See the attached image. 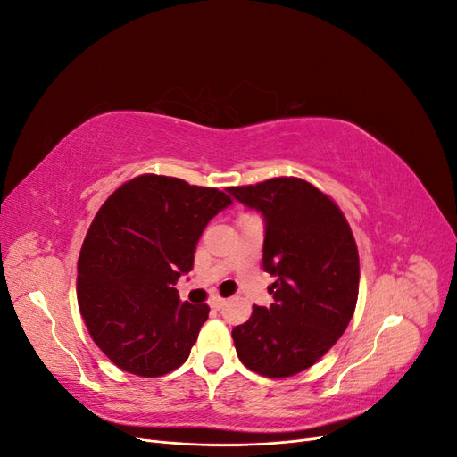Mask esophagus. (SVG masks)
<instances>
[{
    "mask_svg": "<svg viewBox=\"0 0 457 457\" xmlns=\"http://www.w3.org/2000/svg\"><path fill=\"white\" fill-rule=\"evenodd\" d=\"M225 299L223 297H219V295H212L210 297V307L212 309H215V311H220V309H223L225 307Z\"/></svg>",
    "mask_w": 457,
    "mask_h": 457,
    "instance_id": "34e87169",
    "label": "esophagus"
}]
</instances>
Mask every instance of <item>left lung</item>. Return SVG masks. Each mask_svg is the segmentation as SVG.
Segmentation results:
<instances>
[{
    "label": "left lung",
    "mask_w": 457,
    "mask_h": 457,
    "mask_svg": "<svg viewBox=\"0 0 457 457\" xmlns=\"http://www.w3.org/2000/svg\"><path fill=\"white\" fill-rule=\"evenodd\" d=\"M265 220L262 269L274 303L253 307L232 329L245 368L289 378L311 368L347 329L358 299L361 262L347 219L324 192L295 177L228 188Z\"/></svg>",
    "instance_id": "obj_1"
}]
</instances>
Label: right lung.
Here are the masks:
<instances>
[{"mask_svg":"<svg viewBox=\"0 0 457 457\" xmlns=\"http://www.w3.org/2000/svg\"><path fill=\"white\" fill-rule=\"evenodd\" d=\"M232 200L181 179L141 175L93 219L78 261V305L93 341L118 368L158 378L181 366L210 307L179 301L207 223Z\"/></svg>","mask_w":457,"mask_h":457,"instance_id":"add662e5","label":"right lung"}]
</instances>
